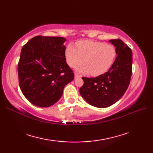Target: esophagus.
Wrapping results in <instances>:
<instances>
[{
  "mask_svg": "<svg viewBox=\"0 0 153 153\" xmlns=\"http://www.w3.org/2000/svg\"><path fill=\"white\" fill-rule=\"evenodd\" d=\"M74 77L75 78H79V77H82V76H79V75H78L77 74H75V75H74Z\"/></svg>",
  "mask_w": 153,
  "mask_h": 153,
  "instance_id": "1",
  "label": "esophagus"
}]
</instances>
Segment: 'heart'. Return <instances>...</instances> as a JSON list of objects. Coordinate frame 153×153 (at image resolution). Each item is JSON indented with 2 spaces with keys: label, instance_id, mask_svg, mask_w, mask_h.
I'll return each instance as SVG.
<instances>
[{
  "label": "heart",
  "instance_id": "1",
  "mask_svg": "<svg viewBox=\"0 0 153 153\" xmlns=\"http://www.w3.org/2000/svg\"><path fill=\"white\" fill-rule=\"evenodd\" d=\"M116 57V48L112 45L90 40L80 41L76 43V48L69 45L65 51V58L68 66L76 68V70L83 74H91L99 76L106 73Z\"/></svg>",
  "mask_w": 153,
  "mask_h": 153
}]
</instances>
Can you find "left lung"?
<instances>
[{"label": "left lung", "mask_w": 153, "mask_h": 153, "mask_svg": "<svg viewBox=\"0 0 153 153\" xmlns=\"http://www.w3.org/2000/svg\"><path fill=\"white\" fill-rule=\"evenodd\" d=\"M116 47L117 57L105 74L89 78L83 77L81 96L89 105L106 108L122 98L130 82L132 74V52L120 39L109 41Z\"/></svg>", "instance_id": "8db88e82"}]
</instances>
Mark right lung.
I'll list each match as a JSON object with an SVG mask.
<instances>
[{"mask_svg": "<svg viewBox=\"0 0 153 153\" xmlns=\"http://www.w3.org/2000/svg\"><path fill=\"white\" fill-rule=\"evenodd\" d=\"M66 41L60 37L36 36L22 48L19 85L25 98L35 106L53 105L74 78L65 58Z\"/></svg>", "mask_w": 153, "mask_h": 153, "instance_id": "obj_1", "label": "right lung"}]
</instances>
